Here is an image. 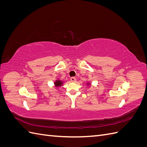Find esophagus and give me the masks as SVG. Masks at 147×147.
<instances>
[{
	"mask_svg": "<svg viewBox=\"0 0 147 147\" xmlns=\"http://www.w3.org/2000/svg\"><path fill=\"white\" fill-rule=\"evenodd\" d=\"M70 81L72 82H76V78H75V77H71L70 78Z\"/></svg>",
	"mask_w": 147,
	"mask_h": 147,
	"instance_id": "esophagus-1",
	"label": "esophagus"
}]
</instances>
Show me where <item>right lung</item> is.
Instances as JSON below:
<instances>
[{"label":"right lung","instance_id":"obj_1","mask_svg":"<svg viewBox=\"0 0 147 147\" xmlns=\"http://www.w3.org/2000/svg\"><path fill=\"white\" fill-rule=\"evenodd\" d=\"M62 84H63V82H62L61 80H57L56 82H55V85L56 87H59L62 86Z\"/></svg>","mask_w":147,"mask_h":147}]
</instances>
